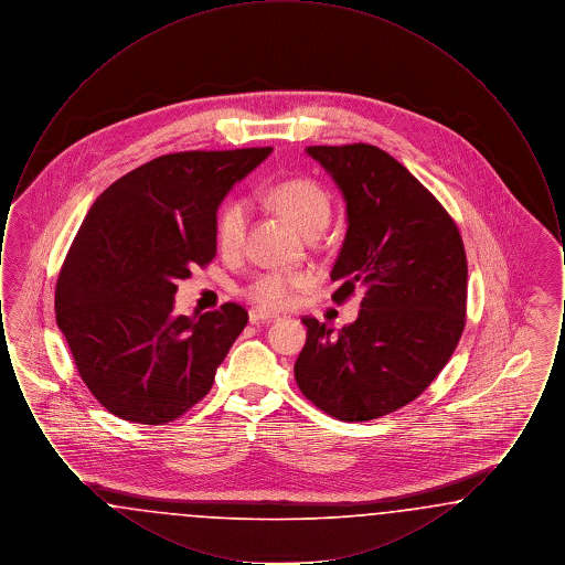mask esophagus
Wrapping results in <instances>:
<instances>
[{"mask_svg": "<svg viewBox=\"0 0 565 565\" xmlns=\"http://www.w3.org/2000/svg\"><path fill=\"white\" fill-rule=\"evenodd\" d=\"M277 316L267 313L263 309H249V323H263V322H275Z\"/></svg>", "mask_w": 565, "mask_h": 565, "instance_id": "1", "label": "esophagus"}]
</instances>
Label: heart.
Returning a JSON list of instances; mask_svg holds the SVG:
<instances>
[{
  "label": "heart",
  "instance_id": "heart-1",
  "mask_svg": "<svg viewBox=\"0 0 565 565\" xmlns=\"http://www.w3.org/2000/svg\"><path fill=\"white\" fill-rule=\"evenodd\" d=\"M269 203L286 215L296 228L307 235L316 228H323L330 217V201L316 182L311 180H288L277 184L269 192ZM247 231V207L243 201H226L217 214L215 237L224 252H237ZM309 281L302 273H263L245 290L249 300L267 309H281L290 302L296 288Z\"/></svg>",
  "mask_w": 565,
  "mask_h": 565
}]
</instances>
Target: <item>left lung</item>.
I'll return each mask as SVG.
<instances>
[{"mask_svg": "<svg viewBox=\"0 0 565 565\" xmlns=\"http://www.w3.org/2000/svg\"><path fill=\"white\" fill-rule=\"evenodd\" d=\"M341 190L345 242L330 273L358 320L334 330L305 318L300 392L341 422H369L415 401L445 369L466 323L468 265L456 222L404 167L369 143L305 150Z\"/></svg>", "mask_w": 565, "mask_h": 565, "instance_id": "1", "label": "left lung"}]
</instances>
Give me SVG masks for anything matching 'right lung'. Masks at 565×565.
<instances>
[{"label":"right lung","mask_w":565,"mask_h":565,"mask_svg":"<svg viewBox=\"0 0 565 565\" xmlns=\"http://www.w3.org/2000/svg\"><path fill=\"white\" fill-rule=\"evenodd\" d=\"M270 152L164 154L116 180L88 210L54 311L82 381L111 415L162 426L212 390L247 311L226 302L173 316L178 281L214 258L220 203Z\"/></svg>","instance_id":"obj_1"}]
</instances>
